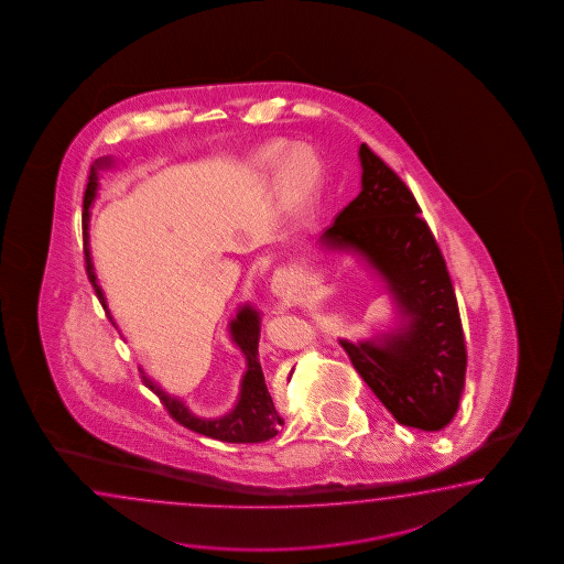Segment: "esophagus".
I'll return each instance as SVG.
<instances>
[{
    "instance_id": "obj_1",
    "label": "esophagus",
    "mask_w": 564,
    "mask_h": 564,
    "mask_svg": "<svg viewBox=\"0 0 564 564\" xmlns=\"http://www.w3.org/2000/svg\"><path fill=\"white\" fill-rule=\"evenodd\" d=\"M272 292L278 299H290L292 296V286H290V276L286 272H276L272 278Z\"/></svg>"
}]
</instances>
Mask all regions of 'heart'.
Here are the masks:
<instances>
[{
    "instance_id": "1",
    "label": "heart",
    "mask_w": 564,
    "mask_h": 564,
    "mask_svg": "<svg viewBox=\"0 0 564 564\" xmlns=\"http://www.w3.org/2000/svg\"><path fill=\"white\" fill-rule=\"evenodd\" d=\"M250 176L258 184H278L288 210L302 216L316 202L324 182V164L316 148L310 144L270 142L256 152Z\"/></svg>"
}]
</instances>
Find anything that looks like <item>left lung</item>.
I'll return each mask as SVG.
<instances>
[{
	"mask_svg": "<svg viewBox=\"0 0 564 564\" xmlns=\"http://www.w3.org/2000/svg\"><path fill=\"white\" fill-rule=\"evenodd\" d=\"M362 189L321 236L328 250L362 256L387 282L394 330L340 340L356 372L392 416L412 429L441 431L454 419L466 375L458 302L441 248L406 184L360 145Z\"/></svg>",
	"mask_w": 564,
	"mask_h": 564,
	"instance_id": "left-lung-1",
	"label": "left lung"
}]
</instances>
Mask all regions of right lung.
Listing matches in <instances>:
<instances>
[{
  "mask_svg": "<svg viewBox=\"0 0 564 564\" xmlns=\"http://www.w3.org/2000/svg\"><path fill=\"white\" fill-rule=\"evenodd\" d=\"M111 166L110 155L96 160V164L89 170L88 186H86V194H84V214H82V226H84V252H86V272H88L89 282L96 290L98 299H100L101 306L108 312V318H111L110 310L104 299L98 278L94 272V264H91V256H89V208L96 199L98 194V170H106ZM230 336L232 343L240 348V352L246 356V375L242 378V387H240V398L236 402L232 412L224 414L220 419H198L196 414L189 412L188 406L177 400V398L170 397L162 388L152 382V378H148L142 372V380L145 387L154 392L155 397L160 398V402L164 404L167 414L176 420L177 424L186 426L188 431L198 432L204 436H210L216 441L232 442V444H254V442L270 441L272 436H276L278 429L284 424V420L280 419L272 397L265 388L264 375H262V366L258 360V343H260V312L252 308L250 304H246L242 308L238 310L236 318L230 322Z\"/></svg>",
  "mask_w": 564,
  "mask_h": 564,
  "instance_id": "add662e5",
  "label": "right lung"
}]
</instances>
